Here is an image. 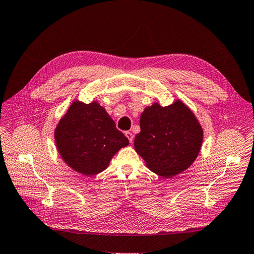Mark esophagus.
<instances>
[{
    "mask_svg": "<svg viewBox=\"0 0 254 254\" xmlns=\"http://www.w3.org/2000/svg\"><path fill=\"white\" fill-rule=\"evenodd\" d=\"M125 135L127 136V139L129 140V142H130V143H132V141H133V134H132V132L126 131V132H125Z\"/></svg>",
    "mask_w": 254,
    "mask_h": 254,
    "instance_id": "1",
    "label": "esophagus"
}]
</instances>
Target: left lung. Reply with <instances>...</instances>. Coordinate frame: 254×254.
I'll use <instances>...</instances> for the list:
<instances>
[{"instance_id": "obj_1", "label": "left lung", "mask_w": 254, "mask_h": 254, "mask_svg": "<svg viewBox=\"0 0 254 254\" xmlns=\"http://www.w3.org/2000/svg\"><path fill=\"white\" fill-rule=\"evenodd\" d=\"M141 131L134 149L146 167L162 177H172L187 170L200 153L203 129L194 113L177 99L161 107H146L140 118Z\"/></svg>"}]
</instances>
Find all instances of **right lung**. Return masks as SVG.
Listing matches in <instances>:
<instances>
[{
  "label": "right lung",
  "mask_w": 254,
  "mask_h": 254,
  "mask_svg": "<svg viewBox=\"0 0 254 254\" xmlns=\"http://www.w3.org/2000/svg\"><path fill=\"white\" fill-rule=\"evenodd\" d=\"M54 139L67 166L86 176L106 170L112 157L129 144L97 101L74 100L60 120Z\"/></svg>",
  "instance_id": "add662e5"
}]
</instances>
